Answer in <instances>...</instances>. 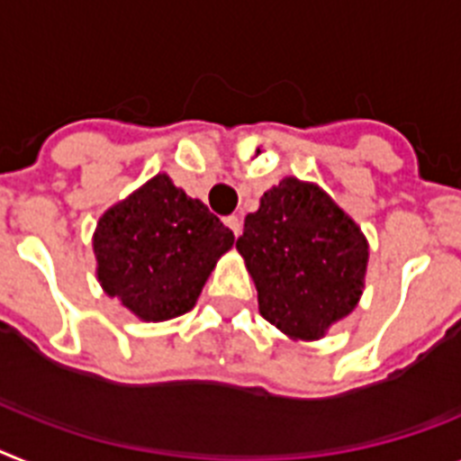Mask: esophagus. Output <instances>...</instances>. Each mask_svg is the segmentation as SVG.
Instances as JSON below:
<instances>
[{"mask_svg": "<svg viewBox=\"0 0 461 461\" xmlns=\"http://www.w3.org/2000/svg\"><path fill=\"white\" fill-rule=\"evenodd\" d=\"M227 227L234 231V237H239V234H241V230H243L241 218H239V215H230V218H227Z\"/></svg>", "mask_w": 461, "mask_h": 461, "instance_id": "1", "label": "esophagus"}]
</instances>
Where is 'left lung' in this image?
<instances>
[{
    "instance_id": "obj_1",
    "label": "left lung",
    "mask_w": 461,
    "mask_h": 461,
    "mask_svg": "<svg viewBox=\"0 0 461 461\" xmlns=\"http://www.w3.org/2000/svg\"><path fill=\"white\" fill-rule=\"evenodd\" d=\"M239 253L260 314L295 339H316L363 293L368 243L358 224L316 185L285 177L246 215Z\"/></svg>"
}]
</instances>
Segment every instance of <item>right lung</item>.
Masks as SVG:
<instances>
[{"label": "right lung", "instance_id": "obj_1", "mask_svg": "<svg viewBox=\"0 0 461 461\" xmlns=\"http://www.w3.org/2000/svg\"><path fill=\"white\" fill-rule=\"evenodd\" d=\"M231 243L234 231L168 176L112 206L93 234L100 284L142 321L187 314Z\"/></svg>", "mask_w": 461, "mask_h": 461}]
</instances>
